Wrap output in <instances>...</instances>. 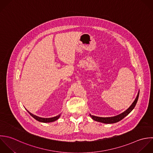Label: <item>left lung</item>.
Instances as JSON below:
<instances>
[{"label":"left lung","instance_id":"1","mask_svg":"<svg viewBox=\"0 0 153 153\" xmlns=\"http://www.w3.org/2000/svg\"><path fill=\"white\" fill-rule=\"evenodd\" d=\"M139 94H140V91L138 92V94L137 96V98H135V101L133 102V103L132 104V105L123 113L114 116V117H97V116H92L90 114V116L92 117V119L97 122H101L103 123H107V124H110V123H117L119 121H120L121 120H122L123 118H125L126 116H128L132 110L133 109L135 108L138 100V97H139Z\"/></svg>","mask_w":153,"mask_h":153}]
</instances>
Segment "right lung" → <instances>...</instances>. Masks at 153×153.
<instances>
[{
    "label": "right lung",
    "instance_id": "1",
    "mask_svg": "<svg viewBox=\"0 0 153 153\" xmlns=\"http://www.w3.org/2000/svg\"><path fill=\"white\" fill-rule=\"evenodd\" d=\"M28 111V113L34 118L36 120L40 122H43V123H49V122H54L56 120H58L60 116H61V114L57 116H55V117H51V118H42V117H38L37 116H35L33 114H31V113H30L28 110H27Z\"/></svg>",
    "mask_w": 153,
    "mask_h": 153
}]
</instances>
